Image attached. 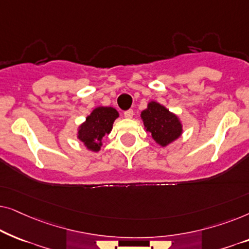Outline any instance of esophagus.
Returning <instances> with one entry per match:
<instances>
[{
    "instance_id": "esophagus-1",
    "label": "esophagus",
    "mask_w": 249,
    "mask_h": 249,
    "mask_svg": "<svg viewBox=\"0 0 249 249\" xmlns=\"http://www.w3.org/2000/svg\"><path fill=\"white\" fill-rule=\"evenodd\" d=\"M124 115L125 118H128V119H131L132 117H134V111L132 110H128V111H124Z\"/></svg>"
}]
</instances>
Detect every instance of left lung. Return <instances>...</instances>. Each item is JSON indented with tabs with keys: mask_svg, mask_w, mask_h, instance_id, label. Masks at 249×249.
<instances>
[{
	"mask_svg": "<svg viewBox=\"0 0 249 249\" xmlns=\"http://www.w3.org/2000/svg\"><path fill=\"white\" fill-rule=\"evenodd\" d=\"M142 119L146 130L151 132L154 141L161 146L170 144L182 132L178 118L156 102H151L142 112Z\"/></svg>",
	"mask_w": 249,
	"mask_h": 249,
	"instance_id": "1",
	"label": "left lung"
}]
</instances>
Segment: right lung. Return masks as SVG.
<instances>
[{
  "mask_svg": "<svg viewBox=\"0 0 249 249\" xmlns=\"http://www.w3.org/2000/svg\"><path fill=\"white\" fill-rule=\"evenodd\" d=\"M119 117L113 107H100L87 117L86 122L80 125L78 137L85 142L88 149L97 152L102 145V138L111 131L115 119Z\"/></svg>",
  "mask_w": 249,
  "mask_h": 249,
  "instance_id": "right-lung-1",
  "label": "right lung"
}]
</instances>
